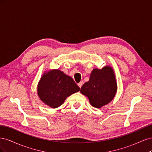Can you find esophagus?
Returning a JSON list of instances; mask_svg holds the SVG:
<instances>
[{"label": "esophagus", "instance_id": "1", "mask_svg": "<svg viewBox=\"0 0 152 152\" xmlns=\"http://www.w3.org/2000/svg\"><path fill=\"white\" fill-rule=\"evenodd\" d=\"M83 81H81V82H80L79 84H78V86H79V87H80V88H81V87L82 86V85H83Z\"/></svg>", "mask_w": 152, "mask_h": 152}]
</instances>
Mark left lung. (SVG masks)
I'll return each mask as SVG.
<instances>
[{"mask_svg": "<svg viewBox=\"0 0 152 152\" xmlns=\"http://www.w3.org/2000/svg\"><path fill=\"white\" fill-rule=\"evenodd\" d=\"M117 91L115 75L113 69L109 65L102 69H93L89 80L80 88V93L87 96L90 104L96 108L108 104L114 98Z\"/></svg>", "mask_w": 152, "mask_h": 152, "instance_id": "obj_1", "label": "left lung"}]
</instances>
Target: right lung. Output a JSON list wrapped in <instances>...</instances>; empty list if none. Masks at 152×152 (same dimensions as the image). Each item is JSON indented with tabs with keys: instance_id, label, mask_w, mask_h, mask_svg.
I'll return each instance as SVG.
<instances>
[{
	"instance_id": "right-lung-1",
	"label": "right lung",
	"mask_w": 152,
	"mask_h": 152,
	"mask_svg": "<svg viewBox=\"0 0 152 152\" xmlns=\"http://www.w3.org/2000/svg\"><path fill=\"white\" fill-rule=\"evenodd\" d=\"M79 91L72 78L58 69L44 72L37 85L39 98L53 108L60 107L67 97Z\"/></svg>"
}]
</instances>
